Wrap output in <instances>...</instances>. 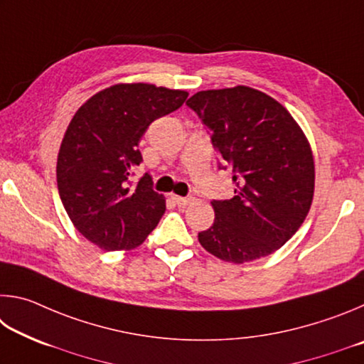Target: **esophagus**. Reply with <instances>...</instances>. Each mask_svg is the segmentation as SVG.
Listing matches in <instances>:
<instances>
[{"label": "esophagus", "instance_id": "1", "mask_svg": "<svg viewBox=\"0 0 364 364\" xmlns=\"http://www.w3.org/2000/svg\"><path fill=\"white\" fill-rule=\"evenodd\" d=\"M173 200L176 202L178 205L180 207H186V205H189L191 202L194 200V197H191V196H186V197H181V196H173Z\"/></svg>", "mask_w": 364, "mask_h": 364}]
</instances>
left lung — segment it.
Returning <instances> with one entry per match:
<instances>
[{
	"label": "left lung",
	"mask_w": 364,
	"mask_h": 364,
	"mask_svg": "<svg viewBox=\"0 0 364 364\" xmlns=\"http://www.w3.org/2000/svg\"><path fill=\"white\" fill-rule=\"evenodd\" d=\"M186 104L236 184L232 199L212 202L215 221L199 232L200 245L237 264L273 254L313 202L315 160L304 130L282 104L250 86L199 91Z\"/></svg>",
	"instance_id": "1"
}]
</instances>
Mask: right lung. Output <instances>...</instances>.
<instances>
[{
  "label": "right lung",
  "instance_id": "obj_1",
  "mask_svg": "<svg viewBox=\"0 0 364 364\" xmlns=\"http://www.w3.org/2000/svg\"><path fill=\"white\" fill-rule=\"evenodd\" d=\"M188 91L149 83H119L91 96L67 127L58 156V189L73 226L102 250H132L146 241L165 212V197L144 175L139 139L173 112Z\"/></svg>",
  "mask_w": 364,
  "mask_h": 364
}]
</instances>
